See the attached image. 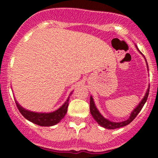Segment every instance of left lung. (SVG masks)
<instances>
[{
	"label": "left lung",
	"instance_id": "left-lung-1",
	"mask_svg": "<svg viewBox=\"0 0 158 158\" xmlns=\"http://www.w3.org/2000/svg\"><path fill=\"white\" fill-rule=\"evenodd\" d=\"M148 65V63H147ZM148 94H149V88L148 89L146 94H145L143 98L142 99V101L140 102L139 105L136 106V107L134 109L131 114H130V116L126 120H124L122 122H112V121H110L107 119L104 118L102 114L99 112V110H98V108L96 107L95 103H94V98L93 97H90V112H91V115H93V117L97 122L98 123V125H100L102 127L106 128V129H108V130H114V129H118V128L123 127V126H125V125H129L130 122H132V120H134L136 116L138 115V114L140 112V110H142L143 106H144L145 102L147 101L148 97Z\"/></svg>",
	"mask_w": 158,
	"mask_h": 158
}]
</instances>
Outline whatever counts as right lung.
<instances>
[{
	"label": "right lung",
	"mask_w": 158,
	"mask_h": 158,
	"mask_svg": "<svg viewBox=\"0 0 158 158\" xmlns=\"http://www.w3.org/2000/svg\"><path fill=\"white\" fill-rule=\"evenodd\" d=\"M15 102L19 112L28 120L40 126H52V125H56L57 123H59L66 114L67 108L69 106V98L59 109L49 113H38L30 111L22 107L17 102V101H15Z\"/></svg>",
	"instance_id": "right-lung-1"
}]
</instances>
